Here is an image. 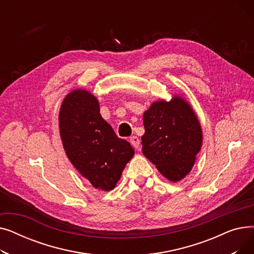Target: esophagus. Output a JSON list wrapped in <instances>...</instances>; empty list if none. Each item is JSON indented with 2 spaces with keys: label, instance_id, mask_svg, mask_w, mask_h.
Instances as JSON below:
<instances>
[{
  "label": "esophagus",
  "instance_id": "obj_1",
  "mask_svg": "<svg viewBox=\"0 0 254 254\" xmlns=\"http://www.w3.org/2000/svg\"><path fill=\"white\" fill-rule=\"evenodd\" d=\"M130 144L134 146L136 149H140V139L137 136H132L129 138Z\"/></svg>",
  "mask_w": 254,
  "mask_h": 254
}]
</instances>
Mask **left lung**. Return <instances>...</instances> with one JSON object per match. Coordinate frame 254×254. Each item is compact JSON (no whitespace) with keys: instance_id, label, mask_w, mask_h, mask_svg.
<instances>
[{"instance_id":"8db88e82","label":"left lung","mask_w":254,"mask_h":254,"mask_svg":"<svg viewBox=\"0 0 254 254\" xmlns=\"http://www.w3.org/2000/svg\"><path fill=\"white\" fill-rule=\"evenodd\" d=\"M143 154L172 182L191 171L202 148L203 131L191 105L180 95L156 101L143 115Z\"/></svg>"}]
</instances>
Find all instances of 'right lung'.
<instances>
[{"label":"right lung","instance_id":"right-lung-1","mask_svg":"<svg viewBox=\"0 0 254 254\" xmlns=\"http://www.w3.org/2000/svg\"><path fill=\"white\" fill-rule=\"evenodd\" d=\"M59 127L74 168L95 189L112 190L135 150L103 119L98 99L85 89L69 92L61 105Z\"/></svg>","mask_w":254,"mask_h":254}]
</instances>
